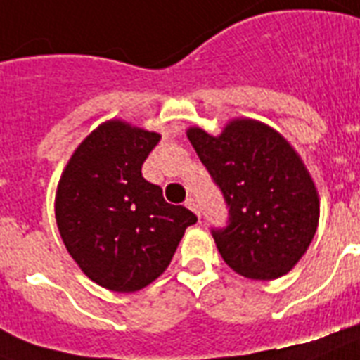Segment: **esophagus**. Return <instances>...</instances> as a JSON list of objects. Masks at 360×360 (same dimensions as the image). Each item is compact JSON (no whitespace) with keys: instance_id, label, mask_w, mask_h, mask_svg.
<instances>
[{"instance_id":"esophagus-1","label":"esophagus","mask_w":360,"mask_h":360,"mask_svg":"<svg viewBox=\"0 0 360 360\" xmlns=\"http://www.w3.org/2000/svg\"><path fill=\"white\" fill-rule=\"evenodd\" d=\"M186 206L189 207V210H191V212H195V213H197L198 217H200V210H198L197 200H195V198H191V197L187 198V200H186Z\"/></svg>"}]
</instances>
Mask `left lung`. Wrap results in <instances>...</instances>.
Segmentation results:
<instances>
[{
	"instance_id": "1",
	"label": "left lung",
	"mask_w": 360,
	"mask_h": 360,
	"mask_svg": "<svg viewBox=\"0 0 360 360\" xmlns=\"http://www.w3.org/2000/svg\"><path fill=\"white\" fill-rule=\"evenodd\" d=\"M187 138L228 207L226 224L212 228L224 263L252 280L287 274L311 245L320 215L298 154L252 120L233 121L219 138L202 129H189Z\"/></svg>"
}]
</instances>
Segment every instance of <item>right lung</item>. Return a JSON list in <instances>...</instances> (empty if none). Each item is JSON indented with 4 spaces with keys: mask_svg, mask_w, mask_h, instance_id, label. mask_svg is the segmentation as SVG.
Wrapping results in <instances>:
<instances>
[{
    "mask_svg": "<svg viewBox=\"0 0 360 360\" xmlns=\"http://www.w3.org/2000/svg\"><path fill=\"white\" fill-rule=\"evenodd\" d=\"M156 132L108 121L71 156L56 193V224L88 278L115 292L147 287L167 269L197 215L163 198L141 167Z\"/></svg>",
    "mask_w": 360,
    "mask_h": 360,
    "instance_id": "add662e5",
    "label": "right lung"
}]
</instances>
